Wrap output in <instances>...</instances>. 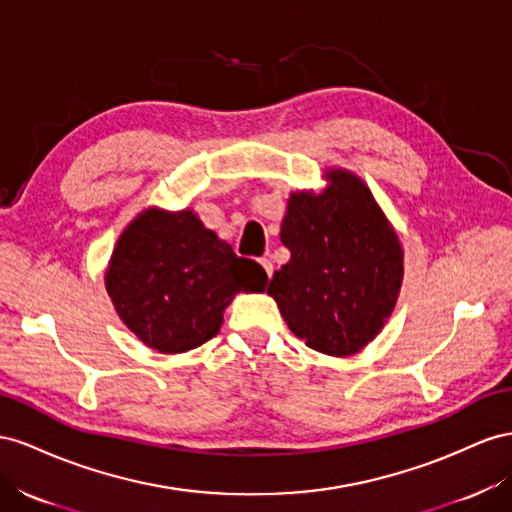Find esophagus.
<instances>
[{
    "label": "esophagus",
    "mask_w": 512,
    "mask_h": 512,
    "mask_svg": "<svg viewBox=\"0 0 512 512\" xmlns=\"http://www.w3.org/2000/svg\"><path fill=\"white\" fill-rule=\"evenodd\" d=\"M259 264H261V266H264V270H266V274H268V279H270V276H272V272H274V266H272V261H270L268 257H261V259H259Z\"/></svg>",
    "instance_id": "1"
}]
</instances>
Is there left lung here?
I'll use <instances>...</instances> for the list:
<instances>
[{
    "label": "left lung",
    "instance_id": "left-lung-1",
    "mask_svg": "<svg viewBox=\"0 0 512 512\" xmlns=\"http://www.w3.org/2000/svg\"><path fill=\"white\" fill-rule=\"evenodd\" d=\"M324 193H291L281 227L289 261L268 294L311 349L352 356L384 328L399 298L403 248L369 186L345 169Z\"/></svg>",
    "mask_w": 512,
    "mask_h": 512
}]
</instances>
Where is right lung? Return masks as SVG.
I'll return each mask as SVG.
<instances>
[{
  "instance_id": "right-lung-1",
  "label": "right lung",
  "mask_w": 512,
  "mask_h": 512,
  "mask_svg": "<svg viewBox=\"0 0 512 512\" xmlns=\"http://www.w3.org/2000/svg\"><path fill=\"white\" fill-rule=\"evenodd\" d=\"M266 270L203 227L193 210L150 208L115 244L105 285L115 311L139 341L182 354L221 330L240 291H264Z\"/></svg>"
}]
</instances>
